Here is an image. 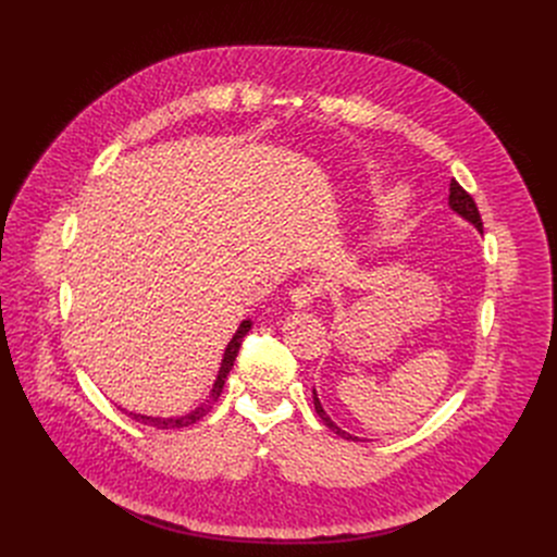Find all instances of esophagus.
I'll return each instance as SVG.
<instances>
[{
  "mask_svg": "<svg viewBox=\"0 0 557 557\" xmlns=\"http://www.w3.org/2000/svg\"><path fill=\"white\" fill-rule=\"evenodd\" d=\"M317 297H320V288H314L310 284H299L297 288L290 290V301L295 308H308Z\"/></svg>",
  "mask_w": 557,
  "mask_h": 557,
  "instance_id": "1",
  "label": "esophagus"
}]
</instances>
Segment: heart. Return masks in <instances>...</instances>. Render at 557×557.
I'll return each instance as SVG.
<instances>
[{
	"mask_svg": "<svg viewBox=\"0 0 557 557\" xmlns=\"http://www.w3.org/2000/svg\"><path fill=\"white\" fill-rule=\"evenodd\" d=\"M401 209H404V196H401V194H396V196L389 200L387 211H389V213H399Z\"/></svg>",
	"mask_w": 557,
	"mask_h": 557,
	"instance_id": "1",
	"label": "heart"
}]
</instances>
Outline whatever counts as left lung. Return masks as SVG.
I'll list each match as a JSON object with an SVG mask.
<instances>
[{
    "mask_svg": "<svg viewBox=\"0 0 557 557\" xmlns=\"http://www.w3.org/2000/svg\"><path fill=\"white\" fill-rule=\"evenodd\" d=\"M449 207L458 213V215H462L467 222H471L475 228H479L481 233H483V220H481V213H479V207H475V202H473V198L456 183V181H451L449 183ZM312 401H314V412L320 414V419L335 432V434H339L342 438H346V441H363V438H359V436H352V434H348V432H344L342 428H337L333 421H331V417L324 412V408H322V404H320V399H317V392L312 389Z\"/></svg>",
    "mask_w": 557,
    "mask_h": 557,
    "instance_id": "left-lung-1",
    "label": "left lung"
}]
</instances>
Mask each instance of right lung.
Masks as SVG:
<instances>
[{"instance_id":"1","label":"right lung","mask_w":557,"mask_h":557,"mask_svg":"<svg viewBox=\"0 0 557 557\" xmlns=\"http://www.w3.org/2000/svg\"><path fill=\"white\" fill-rule=\"evenodd\" d=\"M249 331H251V322H249V320H245V322L240 324V329L235 331L233 339L228 342V346H226V350H224V359H222V366H220V372H218V379H215V383H213V389H211V394H209V399H207V401H205L200 408H196L194 412H189V414H185V417H174V419L145 417V414H132V412H129V417H132L134 421H138V423H145V425H151V428H158V430L187 428V425H191V423L200 421V419H202V417H205V414L211 410L213 401H215L218 396H220V392H222V387H224V379H226L228 370L233 368V361H235L237 352H240L243 339H245V335H247Z\"/></svg>"}]
</instances>
